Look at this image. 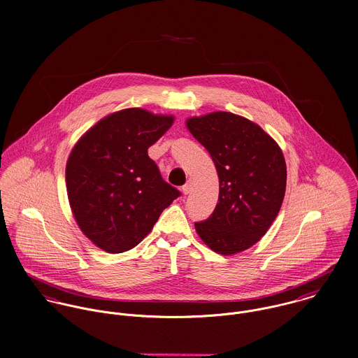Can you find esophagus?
<instances>
[{"instance_id": "obj_1", "label": "esophagus", "mask_w": 358, "mask_h": 358, "mask_svg": "<svg viewBox=\"0 0 358 358\" xmlns=\"http://www.w3.org/2000/svg\"><path fill=\"white\" fill-rule=\"evenodd\" d=\"M191 189H192V181H187V184L182 185V192H184L185 195H188V194L191 192Z\"/></svg>"}]
</instances>
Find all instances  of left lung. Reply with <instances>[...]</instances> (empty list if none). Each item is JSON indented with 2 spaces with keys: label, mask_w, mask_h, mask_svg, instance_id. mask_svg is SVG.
Returning <instances> with one entry per match:
<instances>
[{
  "label": "left lung",
  "mask_w": 358,
  "mask_h": 358,
  "mask_svg": "<svg viewBox=\"0 0 358 358\" xmlns=\"http://www.w3.org/2000/svg\"><path fill=\"white\" fill-rule=\"evenodd\" d=\"M187 127L210 153L220 182L215 212L195 222L196 232L218 255L243 252L264 236L281 209L284 153L260 126L229 112L191 117Z\"/></svg>",
  "instance_id": "left-lung-1"
}]
</instances>
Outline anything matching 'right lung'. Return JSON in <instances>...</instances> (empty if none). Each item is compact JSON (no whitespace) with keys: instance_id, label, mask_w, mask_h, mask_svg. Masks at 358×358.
I'll use <instances>...</instances> for the list:
<instances>
[{"instance_id":"obj_1","label":"right lung","mask_w":358,"mask_h":358,"mask_svg":"<svg viewBox=\"0 0 358 358\" xmlns=\"http://www.w3.org/2000/svg\"><path fill=\"white\" fill-rule=\"evenodd\" d=\"M173 116L141 108L115 112L74 145L66 164L73 215L83 234L108 253L137 246L181 192L148 156Z\"/></svg>"}]
</instances>
